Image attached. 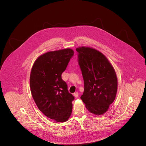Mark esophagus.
<instances>
[{"instance_id": "esophagus-1", "label": "esophagus", "mask_w": 146, "mask_h": 146, "mask_svg": "<svg viewBox=\"0 0 146 146\" xmlns=\"http://www.w3.org/2000/svg\"><path fill=\"white\" fill-rule=\"evenodd\" d=\"M73 95L74 96V97H76V98H77V97H78V93L77 92H76L74 93Z\"/></svg>"}]
</instances>
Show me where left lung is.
<instances>
[{"label":"left lung","mask_w":146,"mask_h":146,"mask_svg":"<svg viewBox=\"0 0 146 146\" xmlns=\"http://www.w3.org/2000/svg\"><path fill=\"white\" fill-rule=\"evenodd\" d=\"M76 51L84 83L80 98L90 112L102 115L115 98L118 82L115 70L108 58L93 48L80 47Z\"/></svg>","instance_id":"obj_1"}]
</instances>
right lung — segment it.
<instances>
[{
    "instance_id": "add662e5",
    "label": "right lung",
    "mask_w": 146,
    "mask_h": 146,
    "mask_svg": "<svg viewBox=\"0 0 146 146\" xmlns=\"http://www.w3.org/2000/svg\"><path fill=\"white\" fill-rule=\"evenodd\" d=\"M72 49L47 52L34 62L30 74L31 91L38 109L56 122L68 121L74 96L69 92L61 74L73 56Z\"/></svg>"
}]
</instances>
